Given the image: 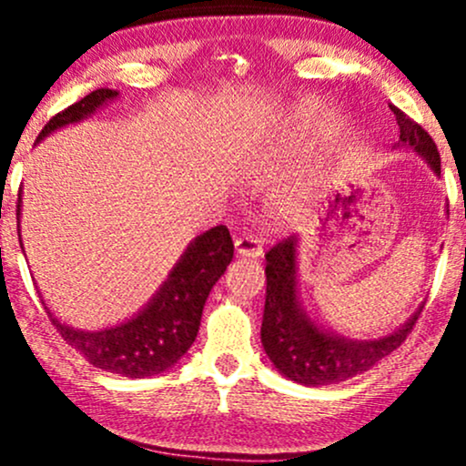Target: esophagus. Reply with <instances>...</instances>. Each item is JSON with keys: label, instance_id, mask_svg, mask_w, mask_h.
I'll return each mask as SVG.
<instances>
[{"label": "esophagus", "instance_id": "1", "mask_svg": "<svg viewBox=\"0 0 466 466\" xmlns=\"http://www.w3.org/2000/svg\"><path fill=\"white\" fill-rule=\"evenodd\" d=\"M234 249H237V256H243V258H258L263 256V240L256 237H240L234 240Z\"/></svg>", "mask_w": 466, "mask_h": 466}]
</instances>
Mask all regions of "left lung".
Segmentation results:
<instances>
[{
	"label": "left lung",
	"mask_w": 466,
	"mask_h": 466,
	"mask_svg": "<svg viewBox=\"0 0 466 466\" xmlns=\"http://www.w3.org/2000/svg\"><path fill=\"white\" fill-rule=\"evenodd\" d=\"M399 125L397 147L410 148L441 175V155L430 133L403 111L392 106ZM267 296L260 339L278 372L302 386H329L370 370L390 352L397 350L416 324L419 307L403 326L379 339H349L330 333L309 318L298 293V238L289 237L265 254Z\"/></svg>",
	"instance_id": "1"
}]
</instances>
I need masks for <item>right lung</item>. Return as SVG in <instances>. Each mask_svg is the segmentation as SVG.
Returning a JSON list of instances; mask_svg holds the SVG:
<instances>
[{"label": "right lung", "mask_w": 466, "mask_h": 466, "mask_svg": "<svg viewBox=\"0 0 466 466\" xmlns=\"http://www.w3.org/2000/svg\"><path fill=\"white\" fill-rule=\"evenodd\" d=\"M116 89L100 87L80 98L78 103L56 114L41 129L36 142L67 125H76L94 116L100 106L117 98ZM21 215V190L17 201V229ZM24 249V245H21ZM234 256V243L226 226L203 232L186 248L181 258L153 298L127 322L100 330H80L63 324L47 309L52 324L69 346L100 370L122 377L144 379L173 368L199 333L203 304L212 287L228 269ZM46 304V302H44Z\"/></svg>", "instance_id": "right-lung-1"}]
</instances>
